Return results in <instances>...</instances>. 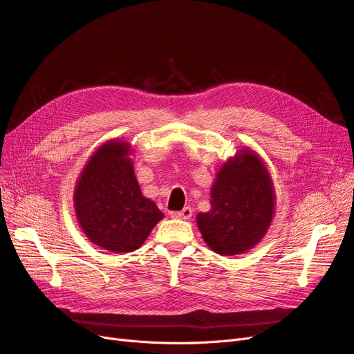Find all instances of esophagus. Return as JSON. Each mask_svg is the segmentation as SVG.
I'll list each match as a JSON object with an SVG mask.
<instances>
[{
	"instance_id": "obj_1",
	"label": "esophagus",
	"mask_w": 354,
	"mask_h": 354,
	"mask_svg": "<svg viewBox=\"0 0 354 354\" xmlns=\"http://www.w3.org/2000/svg\"><path fill=\"white\" fill-rule=\"evenodd\" d=\"M169 216L173 218H180V220H189L192 217V208L185 207L181 211H171Z\"/></svg>"
}]
</instances>
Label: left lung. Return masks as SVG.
<instances>
[{
  "mask_svg": "<svg viewBox=\"0 0 354 354\" xmlns=\"http://www.w3.org/2000/svg\"><path fill=\"white\" fill-rule=\"evenodd\" d=\"M274 214L269 171L251 151H242L218 171L211 209L198 214V227L212 251L236 255L264 236Z\"/></svg>",
  "mask_w": 354,
  "mask_h": 354,
  "instance_id": "1",
  "label": "left lung"
}]
</instances>
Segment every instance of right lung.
<instances>
[{"mask_svg": "<svg viewBox=\"0 0 354 354\" xmlns=\"http://www.w3.org/2000/svg\"><path fill=\"white\" fill-rule=\"evenodd\" d=\"M127 142L104 143L85 165L75 190V211L87 238L103 250L131 252L164 217L142 195Z\"/></svg>", "mask_w": 354, "mask_h": 354, "instance_id": "right-lung-1", "label": "right lung"}]
</instances>
